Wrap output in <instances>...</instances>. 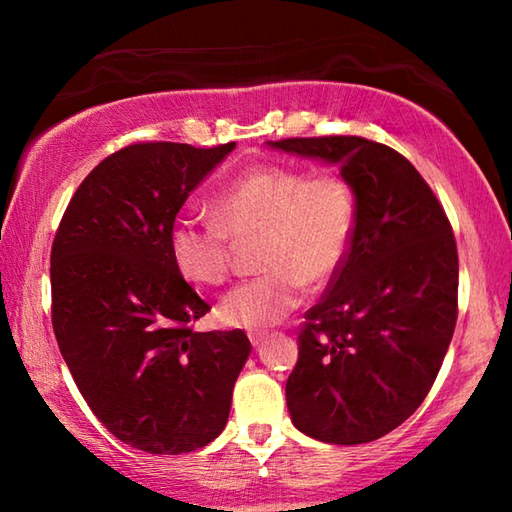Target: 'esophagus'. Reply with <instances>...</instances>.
Here are the masks:
<instances>
[{
	"instance_id": "1",
	"label": "esophagus",
	"mask_w": 512,
	"mask_h": 512,
	"mask_svg": "<svg viewBox=\"0 0 512 512\" xmlns=\"http://www.w3.org/2000/svg\"><path fill=\"white\" fill-rule=\"evenodd\" d=\"M248 339L255 345V348H259V345H262L266 339V332H248Z\"/></svg>"
}]
</instances>
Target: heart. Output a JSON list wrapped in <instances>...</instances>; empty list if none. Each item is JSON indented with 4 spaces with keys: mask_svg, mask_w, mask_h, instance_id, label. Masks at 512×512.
I'll use <instances>...</instances> for the list:
<instances>
[{
    "mask_svg": "<svg viewBox=\"0 0 512 512\" xmlns=\"http://www.w3.org/2000/svg\"><path fill=\"white\" fill-rule=\"evenodd\" d=\"M214 219H178L169 230V253L187 282L216 287L232 268V239L262 237V275L237 284L219 302L221 323L268 327L296 309L305 284L323 287L350 253L357 203L334 173L268 164L241 173L214 196Z\"/></svg>",
    "mask_w": 512,
    "mask_h": 512,
    "instance_id": "1",
    "label": "heart"
}]
</instances>
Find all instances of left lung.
Returning a JSON list of instances; mask_svg holds the SVG:
<instances>
[{
    "label": "left lung",
    "instance_id": "left-lung-1",
    "mask_svg": "<svg viewBox=\"0 0 512 512\" xmlns=\"http://www.w3.org/2000/svg\"><path fill=\"white\" fill-rule=\"evenodd\" d=\"M271 146L339 164L357 198L350 253L298 332L291 420L323 443H370L411 418L443 366L458 316L452 225L391 146L357 135Z\"/></svg>",
    "mask_w": 512,
    "mask_h": 512
}]
</instances>
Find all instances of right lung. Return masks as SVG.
Returning <instances> with one entry per match:
<instances>
[{
	"label": "right lung",
	"instance_id": "obj_1",
	"mask_svg": "<svg viewBox=\"0 0 512 512\" xmlns=\"http://www.w3.org/2000/svg\"><path fill=\"white\" fill-rule=\"evenodd\" d=\"M235 149L137 142L94 167L51 246V323L81 395L112 436L187 454L219 436L250 354L241 329L194 332L210 305L176 271L169 230Z\"/></svg>",
	"mask_w": 512,
	"mask_h": 512
}]
</instances>
